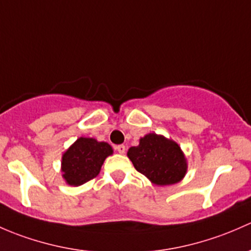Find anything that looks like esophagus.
Returning a JSON list of instances; mask_svg holds the SVG:
<instances>
[{
    "instance_id": "obj_1",
    "label": "esophagus",
    "mask_w": 251,
    "mask_h": 251,
    "mask_svg": "<svg viewBox=\"0 0 251 251\" xmlns=\"http://www.w3.org/2000/svg\"><path fill=\"white\" fill-rule=\"evenodd\" d=\"M115 149H116V151L120 152L121 154H123L126 152V146H125V145H117V146H116Z\"/></svg>"
}]
</instances>
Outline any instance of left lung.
Returning <instances> with one entry per match:
<instances>
[{
    "label": "left lung",
    "mask_w": 251,
    "mask_h": 251,
    "mask_svg": "<svg viewBox=\"0 0 251 251\" xmlns=\"http://www.w3.org/2000/svg\"><path fill=\"white\" fill-rule=\"evenodd\" d=\"M126 154L135 169L154 185L181 181L187 172V161L179 145L156 133L141 138L138 146L130 147Z\"/></svg>",
    "instance_id": "obj_1"
}]
</instances>
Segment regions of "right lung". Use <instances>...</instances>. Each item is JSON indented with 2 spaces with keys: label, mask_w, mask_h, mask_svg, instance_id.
<instances>
[{
  "label": "right lung",
  "mask_w": 251,
  "mask_h": 251,
  "mask_svg": "<svg viewBox=\"0 0 251 251\" xmlns=\"http://www.w3.org/2000/svg\"><path fill=\"white\" fill-rule=\"evenodd\" d=\"M112 153V147L107 143L78 138L63 154V177L71 186L83 185L99 174L106 157Z\"/></svg>",
  "instance_id": "right-lung-1"
}]
</instances>
